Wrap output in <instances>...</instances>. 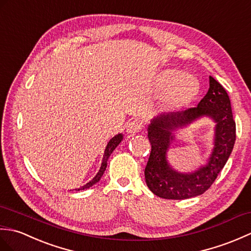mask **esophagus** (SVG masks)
I'll return each mask as SVG.
<instances>
[{
	"instance_id": "obj_1",
	"label": "esophagus",
	"mask_w": 251,
	"mask_h": 251,
	"mask_svg": "<svg viewBox=\"0 0 251 251\" xmlns=\"http://www.w3.org/2000/svg\"><path fill=\"white\" fill-rule=\"evenodd\" d=\"M143 124L140 120H133L131 122H129L126 126V132L129 133V134H136V133L141 132L143 130Z\"/></svg>"
}]
</instances>
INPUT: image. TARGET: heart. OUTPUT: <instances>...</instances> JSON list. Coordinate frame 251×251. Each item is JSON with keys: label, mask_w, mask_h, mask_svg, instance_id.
<instances>
[{"label": "heart", "mask_w": 251, "mask_h": 251, "mask_svg": "<svg viewBox=\"0 0 251 251\" xmlns=\"http://www.w3.org/2000/svg\"><path fill=\"white\" fill-rule=\"evenodd\" d=\"M158 87L160 90H164L162 103L165 108L171 110L185 107L199 92V82L196 77L188 73H180L174 69L160 73Z\"/></svg>", "instance_id": "heart-1"}]
</instances>
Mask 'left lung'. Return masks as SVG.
<instances>
[{"instance_id": "obj_1", "label": "left lung", "mask_w": 251, "mask_h": 251, "mask_svg": "<svg viewBox=\"0 0 251 251\" xmlns=\"http://www.w3.org/2000/svg\"><path fill=\"white\" fill-rule=\"evenodd\" d=\"M203 116L215 122L214 147L208 162L193 172H178L167 160L176 132ZM147 131L151 152L145 169V180L153 194L169 200L190 199L207 190L226 165L236 138L230 98L211 76L208 92L197 107L155 116L150 120Z\"/></svg>"}]
</instances>
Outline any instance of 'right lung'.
Masks as SVG:
<instances>
[{"label": "right lung", "instance_id": "right-lung-1", "mask_svg": "<svg viewBox=\"0 0 251 251\" xmlns=\"http://www.w3.org/2000/svg\"><path fill=\"white\" fill-rule=\"evenodd\" d=\"M124 140V135H122V133H119V134L115 135L111 140L108 142L106 148H105V151H104V155H103V160H102V164H101V168H100L98 174L93 177V179L90 180L89 182H87L85 186H82L78 189H76L77 191L79 190H86V189H89L90 187H92L93 185H96L97 182L100 181L101 179V177L103 176L105 170H106V166H107V160L109 158V155L113 153L114 150L116 149V147L118 146V145L121 143V141Z\"/></svg>", "mask_w": 251, "mask_h": 251}]
</instances>
